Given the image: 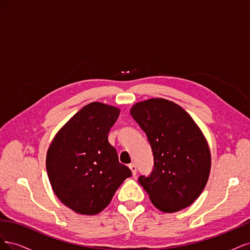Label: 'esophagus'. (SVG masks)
<instances>
[{
  "label": "esophagus",
  "mask_w": 250,
  "mask_h": 250,
  "mask_svg": "<svg viewBox=\"0 0 250 250\" xmlns=\"http://www.w3.org/2000/svg\"><path fill=\"white\" fill-rule=\"evenodd\" d=\"M128 167H129V169L131 170L132 175H135V174H137V166H135L134 164H130Z\"/></svg>",
  "instance_id": "obj_1"
}]
</instances>
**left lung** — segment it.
Wrapping results in <instances>:
<instances>
[{"label":"left lung","instance_id":"obj_1","mask_svg":"<svg viewBox=\"0 0 250 250\" xmlns=\"http://www.w3.org/2000/svg\"><path fill=\"white\" fill-rule=\"evenodd\" d=\"M130 113L152 149L153 170L139 177L151 202L165 213L191 206L210 170L209 148L199 127L184 108L162 98L134 104Z\"/></svg>","mask_w":250,"mask_h":250}]
</instances>
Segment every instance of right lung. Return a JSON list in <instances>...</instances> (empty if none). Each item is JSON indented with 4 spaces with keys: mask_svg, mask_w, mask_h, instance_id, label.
I'll return each mask as SVG.
<instances>
[{
    "mask_svg": "<svg viewBox=\"0 0 250 250\" xmlns=\"http://www.w3.org/2000/svg\"><path fill=\"white\" fill-rule=\"evenodd\" d=\"M119 115L115 106L89 103L67 121L48 149L46 165L53 191L78 214H99L131 176L107 139Z\"/></svg>",
    "mask_w": 250,
    "mask_h": 250,
    "instance_id": "right-lung-1",
    "label": "right lung"
}]
</instances>
